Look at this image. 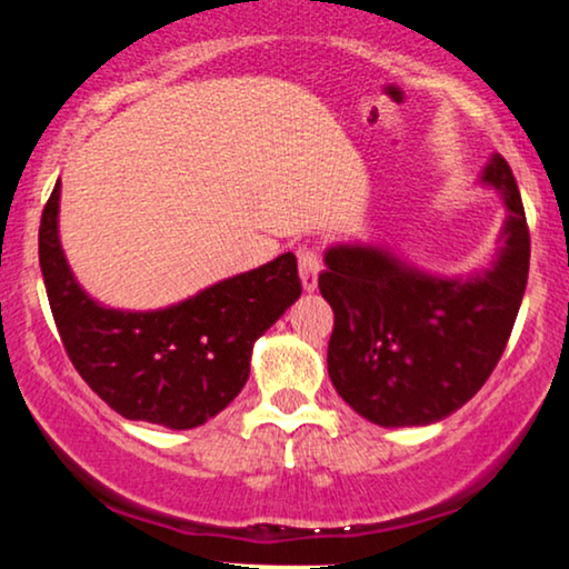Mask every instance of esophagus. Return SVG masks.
I'll return each mask as SVG.
<instances>
[{
	"label": "esophagus",
	"mask_w": 569,
	"mask_h": 569,
	"mask_svg": "<svg viewBox=\"0 0 569 569\" xmlns=\"http://www.w3.org/2000/svg\"><path fill=\"white\" fill-rule=\"evenodd\" d=\"M320 252L315 247H301L299 249V276H301V286L307 291L317 289V276H320Z\"/></svg>",
	"instance_id": "esophagus-1"
}]
</instances>
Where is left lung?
<instances>
[{
  "label": "left lung",
  "mask_w": 569,
  "mask_h": 569,
  "mask_svg": "<svg viewBox=\"0 0 569 569\" xmlns=\"http://www.w3.org/2000/svg\"><path fill=\"white\" fill-rule=\"evenodd\" d=\"M483 181L505 197V247L468 280L429 278L375 247H332L317 278L336 312L328 372L380 427H423L466 406L502 359L531 264L526 210L502 156Z\"/></svg>",
  "instance_id": "1"
}]
</instances>
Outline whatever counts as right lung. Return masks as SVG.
Instances as JSON below:
<instances>
[{
    "mask_svg": "<svg viewBox=\"0 0 569 569\" xmlns=\"http://www.w3.org/2000/svg\"><path fill=\"white\" fill-rule=\"evenodd\" d=\"M59 181L43 206L38 260L72 367L132 421L192 429L221 413L249 377L254 340L301 297L297 257L210 286L158 312L96 305L67 268L57 233Z\"/></svg>",
    "mask_w": 569,
    "mask_h": 569,
    "instance_id": "right-lung-1",
    "label": "right lung"
}]
</instances>
